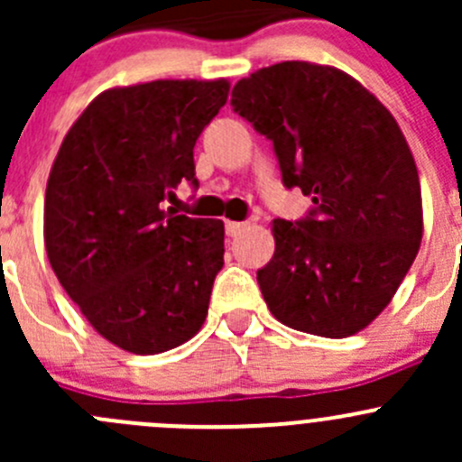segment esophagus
I'll return each mask as SVG.
<instances>
[{
  "instance_id": "obj_1",
  "label": "esophagus",
  "mask_w": 462,
  "mask_h": 462,
  "mask_svg": "<svg viewBox=\"0 0 462 462\" xmlns=\"http://www.w3.org/2000/svg\"><path fill=\"white\" fill-rule=\"evenodd\" d=\"M248 227V223H239V221H227L226 223V235L227 236H239L241 232Z\"/></svg>"
}]
</instances>
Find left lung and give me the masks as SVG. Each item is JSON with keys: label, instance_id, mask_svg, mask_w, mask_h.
Masks as SVG:
<instances>
[{"label": "left lung", "instance_id": "left-lung-1", "mask_svg": "<svg viewBox=\"0 0 462 462\" xmlns=\"http://www.w3.org/2000/svg\"><path fill=\"white\" fill-rule=\"evenodd\" d=\"M235 114L273 143L286 189L313 199L274 218V254L257 270L270 313L346 337L384 310L422 239L420 180L393 116L333 67L282 62L232 88Z\"/></svg>", "mask_w": 462, "mask_h": 462}]
</instances>
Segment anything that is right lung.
Wrapping results in <instances>:
<instances>
[{"instance_id":"right-lung-1","label":"right lung","mask_w":462,"mask_h":462,"mask_svg":"<svg viewBox=\"0 0 462 462\" xmlns=\"http://www.w3.org/2000/svg\"><path fill=\"white\" fill-rule=\"evenodd\" d=\"M226 80L109 88L76 120L51 170L44 244L88 324L138 356L199 333L223 268V221L162 201L199 188L194 144L227 100Z\"/></svg>"}]
</instances>
